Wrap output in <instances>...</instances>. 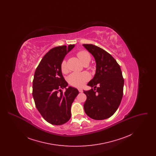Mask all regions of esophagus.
Instances as JSON below:
<instances>
[{
  "mask_svg": "<svg viewBox=\"0 0 156 156\" xmlns=\"http://www.w3.org/2000/svg\"><path fill=\"white\" fill-rule=\"evenodd\" d=\"M78 90H79L80 92H83V89H81V88H78Z\"/></svg>",
  "mask_w": 156,
  "mask_h": 156,
  "instance_id": "esophagus-1",
  "label": "esophagus"
}]
</instances>
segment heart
<instances>
[{
  "mask_svg": "<svg viewBox=\"0 0 156 156\" xmlns=\"http://www.w3.org/2000/svg\"><path fill=\"white\" fill-rule=\"evenodd\" d=\"M77 57L81 62L82 64H84L85 63L89 64L90 61V55L88 52L85 50H82L77 53ZM61 69L62 73H66L67 72V62L66 60H63L61 65ZM90 79V75L87 73H74L69 75L68 77V81L76 87H81L86 82L88 81Z\"/></svg>",
  "mask_w": 156,
  "mask_h": 156,
  "instance_id": "1",
  "label": "heart"
}]
</instances>
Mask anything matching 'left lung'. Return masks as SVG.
<instances>
[{
	"instance_id": "1",
	"label": "left lung",
	"mask_w": 156,
	"mask_h": 156,
	"mask_svg": "<svg viewBox=\"0 0 156 156\" xmlns=\"http://www.w3.org/2000/svg\"><path fill=\"white\" fill-rule=\"evenodd\" d=\"M83 46L96 61L95 74L87 84L94 89L83 90L87 97L84 111L92 119L109 118L117 111L123 97L124 79L120 67L102 48L93 44Z\"/></svg>"
}]
</instances>
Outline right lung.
I'll return each instance as SVG.
<instances>
[{
    "label": "right lung",
    "instance_id": "obj_1",
    "mask_svg": "<svg viewBox=\"0 0 156 156\" xmlns=\"http://www.w3.org/2000/svg\"><path fill=\"white\" fill-rule=\"evenodd\" d=\"M75 45L54 47L45 54L38 66L33 81V97L37 110L43 118L54 125H61L71 116V108L78 90L68 86L61 65ZM62 89H66L63 93Z\"/></svg>",
    "mask_w": 156,
    "mask_h": 156
}]
</instances>
